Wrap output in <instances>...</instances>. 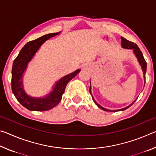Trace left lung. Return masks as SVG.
Returning a JSON list of instances; mask_svg holds the SVG:
<instances>
[{
	"instance_id": "left-lung-1",
	"label": "left lung",
	"mask_w": 156,
	"mask_h": 156,
	"mask_svg": "<svg viewBox=\"0 0 156 156\" xmlns=\"http://www.w3.org/2000/svg\"><path fill=\"white\" fill-rule=\"evenodd\" d=\"M121 40H122V48L133 49L134 54L136 55L137 58H138V62L140 63V65H141L142 69V71H143L144 78V80H145V73H146V71H147V62H146V61H145V60L144 58V56H143V55H142V53L141 52L140 49H139V47H138V45H137L136 44H135L134 43H132V42H131V41H127L125 38H123V37H121ZM144 83H145V82H144ZM89 92H90V94H91V83H90V88H89ZM91 96H92V94H91ZM92 99H93L94 102H95V104H96L99 108H100V109H102V110L105 111V112H117V111H124V110H125L126 109H128V108L130 107L131 105L136 102V99L133 102H132L131 105H129V106L126 107L125 108H122V109H118V110H109V109H105V108L101 107L100 105L98 104L97 102L95 101V100H94L93 96H92Z\"/></svg>"
}]
</instances>
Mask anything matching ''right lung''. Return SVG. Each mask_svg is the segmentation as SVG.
Segmentation results:
<instances>
[{
    "mask_svg": "<svg viewBox=\"0 0 156 156\" xmlns=\"http://www.w3.org/2000/svg\"><path fill=\"white\" fill-rule=\"evenodd\" d=\"M60 32L49 34L34 41L28 42L18 54L13 62L12 70V89L16 98L26 109L36 112L48 111L56 107L62 99L67 83L80 72L77 69L60 78L55 84L53 90L44 98L31 97L25 93L23 85V75L28 63L44 42Z\"/></svg>",
    "mask_w": 156,
    "mask_h": 156,
    "instance_id": "1",
    "label": "right lung"
}]
</instances>
